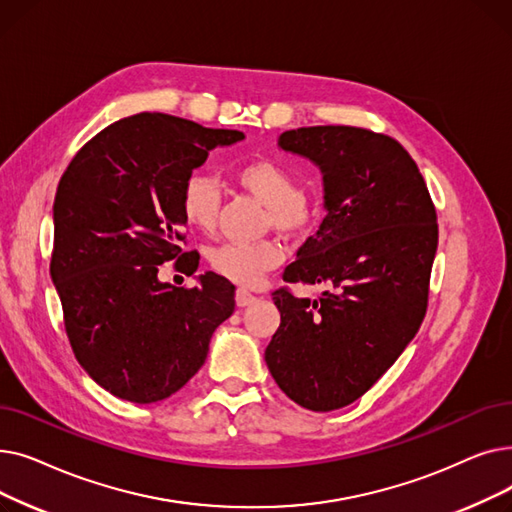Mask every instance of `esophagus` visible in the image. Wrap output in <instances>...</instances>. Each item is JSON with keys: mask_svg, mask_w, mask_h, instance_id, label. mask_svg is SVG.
I'll return each mask as SVG.
<instances>
[{"mask_svg": "<svg viewBox=\"0 0 512 512\" xmlns=\"http://www.w3.org/2000/svg\"><path fill=\"white\" fill-rule=\"evenodd\" d=\"M234 299H236V305H238V307H247V305L255 303L257 297H255V294H251L249 290H245V288H238Z\"/></svg>", "mask_w": 512, "mask_h": 512, "instance_id": "esophagus-1", "label": "esophagus"}]
</instances>
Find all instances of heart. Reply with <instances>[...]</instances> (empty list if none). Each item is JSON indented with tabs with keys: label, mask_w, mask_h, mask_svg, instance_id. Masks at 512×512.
<instances>
[{
	"label": "heart",
	"mask_w": 512,
	"mask_h": 512,
	"mask_svg": "<svg viewBox=\"0 0 512 512\" xmlns=\"http://www.w3.org/2000/svg\"><path fill=\"white\" fill-rule=\"evenodd\" d=\"M236 182L267 205V226L294 236L303 234L315 220L313 203L299 191V180L272 159H255L240 166ZM222 207L220 184L203 172H193L180 188V211L184 222L201 232H211L218 224ZM282 247L276 240L226 242L209 253L215 274L240 284L257 286L263 276L282 261Z\"/></svg>",
	"instance_id": "heart-1"
}]
</instances>
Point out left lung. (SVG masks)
I'll return each instance as SVG.
<instances>
[{"label": "left lung", "instance_id": "obj_1", "mask_svg": "<svg viewBox=\"0 0 512 512\" xmlns=\"http://www.w3.org/2000/svg\"><path fill=\"white\" fill-rule=\"evenodd\" d=\"M278 145L324 174L326 218L284 270L321 297L274 292L280 328L265 348L280 390L328 413L361 398L415 338L438 249L436 207L398 141L357 126L286 130Z\"/></svg>", "mask_w": 512, "mask_h": 512}]
</instances>
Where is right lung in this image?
I'll return each instance as SVG.
<instances>
[{
  "instance_id": "1",
  "label": "right lung",
  "mask_w": 512,
  "mask_h": 512,
  "mask_svg": "<svg viewBox=\"0 0 512 512\" xmlns=\"http://www.w3.org/2000/svg\"><path fill=\"white\" fill-rule=\"evenodd\" d=\"M245 139L168 114L103 128L66 168L53 201L51 280L76 361L110 394L149 405L201 369L209 340L234 311V286L213 272L199 286L159 282V265L197 272L182 253V182L211 149Z\"/></svg>"
}]
</instances>
